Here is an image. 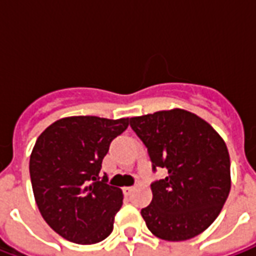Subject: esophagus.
Masks as SVG:
<instances>
[{
	"mask_svg": "<svg viewBox=\"0 0 256 256\" xmlns=\"http://www.w3.org/2000/svg\"><path fill=\"white\" fill-rule=\"evenodd\" d=\"M133 190H134L133 186H124V188H123V193H124L126 196H130Z\"/></svg>",
	"mask_w": 256,
	"mask_h": 256,
	"instance_id": "esophagus-1",
	"label": "esophagus"
}]
</instances>
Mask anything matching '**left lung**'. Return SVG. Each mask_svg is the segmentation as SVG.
<instances>
[{"label":"left lung","instance_id":"8db88e82","mask_svg":"<svg viewBox=\"0 0 256 256\" xmlns=\"http://www.w3.org/2000/svg\"><path fill=\"white\" fill-rule=\"evenodd\" d=\"M148 148L152 168L167 177L150 185L152 203L141 210L152 234L167 242L198 236L220 215L230 192V158L214 128L181 108L130 118Z\"/></svg>","mask_w":256,"mask_h":256}]
</instances>
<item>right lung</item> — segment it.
I'll use <instances>...</instances> for the list:
<instances>
[{
	"label": "right lung",
	"mask_w": 256,
	"mask_h": 256,
	"mask_svg": "<svg viewBox=\"0 0 256 256\" xmlns=\"http://www.w3.org/2000/svg\"><path fill=\"white\" fill-rule=\"evenodd\" d=\"M128 118H62L36 138L30 177L42 218L58 234L76 244H96L111 234L123 203L122 189L101 178L111 141Z\"/></svg>",
	"instance_id": "obj_1"
}]
</instances>
